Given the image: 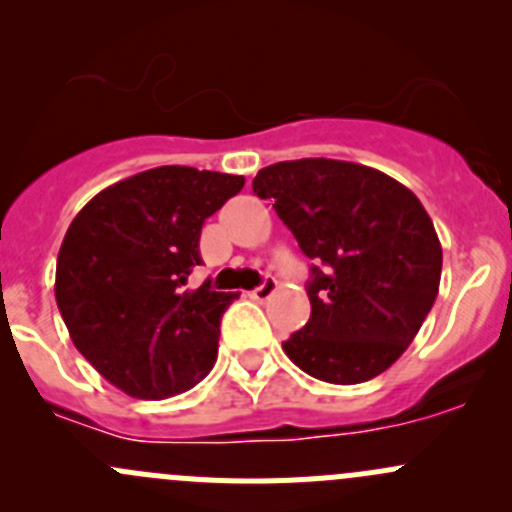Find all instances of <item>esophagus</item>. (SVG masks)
Masks as SVG:
<instances>
[{
    "mask_svg": "<svg viewBox=\"0 0 512 512\" xmlns=\"http://www.w3.org/2000/svg\"><path fill=\"white\" fill-rule=\"evenodd\" d=\"M275 292H277V280H272V277H267V280L262 282L260 287L252 289L250 297L257 299V302H265V299H270Z\"/></svg>",
    "mask_w": 512,
    "mask_h": 512,
    "instance_id": "34e87169",
    "label": "esophagus"
}]
</instances>
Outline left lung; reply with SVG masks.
<instances>
[{"instance_id": "obj_1", "label": "left lung", "mask_w": 512, "mask_h": 512, "mask_svg": "<svg viewBox=\"0 0 512 512\" xmlns=\"http://www.w3.org/2000/svg\"><path fill=\"white\" fill-rule=\"evenodd\" d=\"M312 265V314L282 344L309 376L361 384L406 352L436 302L443 252L421 200L399 180L332 158L282 160L252 180Z\"/></svg>"}]
</instances>
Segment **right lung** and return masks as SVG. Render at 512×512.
<instances>
[{"mask_svg":"<svg viewBox=\"0 0 512 512\" xmlns=\"http://www.w3.org/2000/svg\"><path fill=\"white\" fill-rule=\"evenodd\" d=\"M242 185V175L160 165L108 185L66 230L56 304L74 347L123 394L168 399L213 369L237 294L185 285L203 262V223Z\"/></svg>","mask_w":512,"mask_h":512,"instance_id":"right-lung-1","label":"right lung"}]
</instances>
